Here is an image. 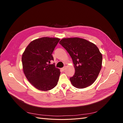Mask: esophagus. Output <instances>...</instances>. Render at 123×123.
I'll return each instance as SVG.
<instances>
[{
    "instance_id": "1",
    "label": "esophagus",
    "mask_w": 123,
    "mask_h": 123,
    "mask_svg": "<svg viewBox=\"0 0 123 123\" xmlns=\"http://www.w3.org/2000/svg\"><path fill=\"white\" fill-rule=\"evenodd\" d=\"M65 69H66V66L62 68V71H65Z\"/></svg>"
}]
</instances>
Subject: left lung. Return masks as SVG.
<instances>
[{"mask_svg": "<svg viewBox=\"0 0 123 123\" xmlns=\"http://www.w3.org/2000/svg\"><path fill=\"white\" fill-rule=\"evenodd\" d=\"M61 45L71 57L75 73L70 78L74 87L82 89L91 85L102 68V55L95 44L80 38H63Z\"/></svg>", "mask_w": 123, "mask_h": 123, "instance_id": "8db88e82", "label": "left lung"}]
</instances>
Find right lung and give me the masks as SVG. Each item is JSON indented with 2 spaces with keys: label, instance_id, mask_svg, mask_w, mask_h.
<instances>
[{
  "label": "right lung",
  "instance_id": "1",
  "mask_svg": "<svg viewBox=\"0 0 123 123\" xmlns=\"http://www.w3.org/2000/svg\"><path fill=\"white\" fill-rule=\"evenodd\" d=\"M60 39L44 37L32 41L22 56L23 70L33 86L42 91L54 88L57 84L61 72L53 61V52Z\"/></svg>",
  "mask_w": 123,
  "mask_h": 123
}]
</instances>
